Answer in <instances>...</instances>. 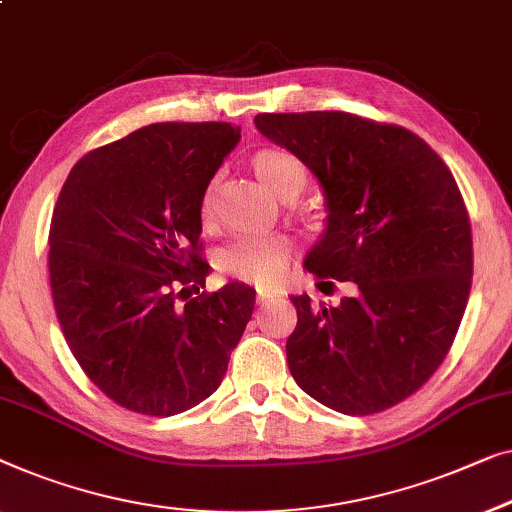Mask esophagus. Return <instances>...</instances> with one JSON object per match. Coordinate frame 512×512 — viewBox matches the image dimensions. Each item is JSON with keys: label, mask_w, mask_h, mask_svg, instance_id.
Segmentation results:
<instances>
[{"label": "esophagus", "mask_w": 512, "mask_h": 512, "mask_svg": "<svg viewBox=\"0 0 512 512\" xmlns=\"http://www.w3.org/2000/svg\"><path fill=\"white\" fill-rule=\"evenodd\" d=\"M272 300H274V295H272V293H258V295H256V305H258V307L270 305Z\"/></svg>", "instance_id": "1"}]
</instances>
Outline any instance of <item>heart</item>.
Listing matches in <instances>:
<instances>
[{
    "label": "heart",
    "mask_w": 512,
    "mask_h": 512,
    "mask_svg": "<svg viewBox=\"0 0 512 512\" xmlns=\"http://www.w3.org/2000/svg\"><path fill=\"white\" fill-rule=\"evenodd\" d=\"M251 168L265 187L281 201H295L307 187V166L293 152L263 147L251 157ZM214 214V182L205 189L201 217L207 224ZM293 242L286 235H240L217 251V270L244 284L270 288L284 279L293 258Z\"/></svg>",
    "instance_id": "1"
}]
</instances>
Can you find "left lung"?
<instances>
[{"mask_svg": "<svg viewBox=\"0 0 512 512\" xmlns=\"http://www.w3.org/2000/svg\"><path fill=\"white\" fill-rule=\"evenodd\" d=\"M254 122L311 168L328 201V228L305 268L355 284L337 307L291 295L295 383L346 416L404 402L446 360L471 291V221L453 173L397 124L342 110Z\"/></svg>", "mask_w": 512, "mask_h": 512, "instance_id": "1", "label": "left lung"}]
</instances>
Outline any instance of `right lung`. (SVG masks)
I'll list each match as a JSON object with an SVG mask.
<instances>
[{"label":"right lung","instance_id":"right-lung-1","mask_svg":"<svg viewBox=\"0 0 512 512\" xmlns=\"http://www.w3.org/2000/svg\"><path fill=\"white\" fill-rule=\"evenodd\" d=\"M238 140L231 122H157L87 152L59 191V325L87 379L133 413L175 416L210 397L254 311L238 281L201 293V201Z\"/></svg>","mask_w":512,"mask_h":512}]
</instances>
